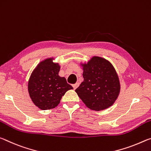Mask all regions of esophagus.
Instances as JSON below:
<instances>
[{"instance_id":"obj_1","label":"esophagus","mask_w":151,"mask_h":151,"mask_svg":"<svg viewBox=\"0 0 151 151\" xmlns=\"http://www.w3.org/2000/svg\"><path fill=\"white\" fill-rule=\"evenodd\" d=\"M79 85H80V83H79V82H77V83H76L75 84H73V88L74 90H76V89L78 87Z\"/></svg>"}]
</instances>
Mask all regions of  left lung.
Here are the masks:
<instances>
[{
	"label": "left lung",
	"instance_id": "obj_1",
	"mask_svg": "<svg viewBox=\"0 0 151 151\" xmlns=\"http://www.w3.org/2000/svg\"><path fill=\"white\" fill-rule=\"evenodd\" d=\"M83 81L75 90L86 106L100 111L112 106L120 91L118 74L109 61L94 56L81 63Z\"/></svg>",
	"mask_w": 151,
	"mask_h": 151
}]
</instances>
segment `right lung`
Wrapping results in <instances>:
<instances>
[{
    "label": "right lung",
    "instance_id": "1",
    "mask_svg": "<svg viewBox=\"0 0 151 151\" xmlns=\"http://www.w3.org/2000/svg\"><path fill=\"white\" fill-rule=\"evenodd\" d=\"M53 60L51 58L41 61L32 72L28 83L31 100L43 110L55 108L67 91L73 89L65 78L59 76L60 65Z\"/></svg>",
    "mask_w": 151,
    "mask_h": 151
}]
</instances>
